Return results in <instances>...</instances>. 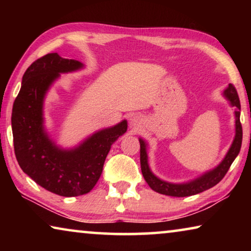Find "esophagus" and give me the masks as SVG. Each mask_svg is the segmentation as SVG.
<instances>
[{
	"label": "esophagus",
	"mask_w": 251,
	"mask_h": 251,
	"mask_svg": "<svg viewBox=\"0 0 251 251\" xmlns=\"http://www.w3.org/2000/svg\"><path fill=\"white\" fill-rule=\"evenodd\" d=\"M140 122H142V119H140V116H138V115H135L131 119V125L132 126H138V125H140Z\"/></svg>",
	"instance_id": "obj_1"
}]
</instances>
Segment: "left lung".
Masks as SVG:
<instances>
[{
	"instance_id": "obj_1",
	"label": "left lung",
	"mask_w": 251,
	"mask_h": 251,
	"mask_svg": "<svg viewBox=\"0 0 251 251\" xmlns=\"http://www.w3.org/2000/svg\"><path fill=\"white\" fill-rule=\"evenodd\" d=\"M226 98L231 101L232 106L236 107L235 111V138L233 140V144L229 149L228 153L226 154L225 159L223 160V162L219 166L214 169L210 173H207L203 176L198 178L191 183L187 184H170L167 181H163L159 179V178L154 176L151 173L149 164H147V154H146V145L142 139H139L140 143V167H142V173L143 176L145 178L146 183L150 185V187L153 191L157 192V193L164 194V195H170V197H190V195H194L201 192L207 191L209 188L214 187L215 185H217L223 178L225 177V175L227 174V171L233 163V161L235 160V157L238 156L241 149L242 144V126L240 122V109H241V105H240V99L236 92V89L233 84H229L228 88L225 90Z\"/></svg>"
}]
</instances>
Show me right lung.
Returning <instances> with one entry per match:
<instances>
[{
  "instance_id": "1",
  "label": "right lung",
  "mask_w": 251,
  "mask_h": 251,
  "mask_svg": "<svg viewBox=\"0 0 251 251\" xmlns=\"http://www.w3.org/2000/svg\"><path fill=\"white\" fill-rule=\"evenodd\" d=\"M82 67L77 60L48 53L27 68L11 115L16 159L36 184L60 197L90 192L100 177L111 145L126 131V121L101 130L72 151L53 145L43 131L44 95L59 73Z\"/></svg>"
}]
</instances>
